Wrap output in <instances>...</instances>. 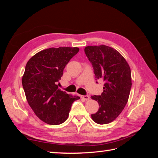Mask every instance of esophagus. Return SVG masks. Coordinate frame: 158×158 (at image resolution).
I'll return each instance as SVG.
<instances>
[{
    "label": "esophagus",
    "instance_id": "1",
    "mask_svg": "<svg viewBox=\"0 0 158 158\" xmlns=\"http://www.w3.org/2000/svg\"><path fill=\"white\" fill-rule=\"evenodd\" d=\"M81 98L83 99V100L87 101V100H89L90 97H89V95H81Z\"/></svg>",
    "mask_w": 158,
    "mask_h": 158
}]
</instances>
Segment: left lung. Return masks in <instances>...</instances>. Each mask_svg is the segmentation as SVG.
<instances>
[{"label": "left lung", "mask_w": 158, "mask_h": 158, "mask_svg": "<svg viewBox=\"0 0 158 158\" xmlns=\"http://www.w3.org/2000/svg\"><path fill=\"white\" fill-rule=\"evenodd\" d=\"M84 51L96 79H102L105 83L100 95L90 97L100 106L91 118L96 123L107 124L119 116L128 101L132 86L130 65L117 50L106 45L88 46Z\"/></svg>", "instance_id": "left-lung-1"}]
</instances>
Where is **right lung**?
<instances>
[{
    "label": "right lung",
    "instance_id": "1",
    "mask_svg": "<svg viewBox=\"0 0 158 158\" xmlns=\"http://www.w3.org/2000/svg\"><path fill=\"white\" fill-rule=\"evenodd\" d=\"M78 47L49 48L37 53L26 63L22 85L26 100L36 116L49 125H59L69 116L79 96L58 89V82Z\"/></svg>",
    "mask_w": 158,
    "mask_h": 158
}]
</instances>
